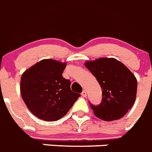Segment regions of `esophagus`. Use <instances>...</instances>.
I'll return each instance as SVG.
<instances>
[{
	"label": "esophagus",
	"mask_w": 152,
	"mask_h": 152,
	"mask_svg": "<svg viewBox=\"0 0 152 152\" xmlns=\"http://www.w3.org/2000/svg\"><path fill=\"white\" fill-rule=\"evenodd\" d=\"M81 95H82L83 97H87V91H83L82 93H81Z\"/></svg>",
	"instance_id": "obj_1"
}]
</instances>
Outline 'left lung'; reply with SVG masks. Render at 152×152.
<instances>
[{
    "label": "left lung",
    "instance_id": "obj_1",
    "mask_svg": "<svg viewBox=\"0 0 152 152\" xmlns=\"http://www.w3.org/2000/svg\"><path fill=\"white\" fill-rule=\"evenodd\" d=\"M84 64L102 89L101 103L99 106L90 103L95 115L107 121L124 117L137 97V80L134 74L115 58L101 57Z\"/></svg>",
    "mask_w": 152,
    "mask_h": 152
}]
</instances>
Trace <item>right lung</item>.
I'll list each match as a JSON object with an SVG mask.
<instances>
[{
	"label": "right lung",
	"mask_w": 152,
	"mask_h": 152,
	"mask_svg": "<svg viewBox=\"0 0 152 152\" xmlns=\"http://www.w3.org/2000/svg\"><path fill=\"white\" fill-rule=\"evenodd\" d=\"M66 63L42 60L23 73L20 93L37 118L54 121L64 117L80 95L72 91L71 82L62 76Z\"/></svg>",
	"instance_id": "obj_1"
}]
</instances>
